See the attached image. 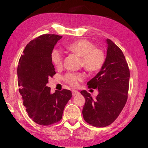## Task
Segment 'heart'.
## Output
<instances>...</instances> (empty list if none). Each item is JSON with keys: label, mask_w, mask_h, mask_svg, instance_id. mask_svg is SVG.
<instances>
[{"label": "heart", "mask_w": 148, "mask_h": 148, "mask_svg": "<svg viewBox=\"0 0 148 148\" xmlns=\"http://www.w3.org/2000/svg\"><path fill=\"white\" fill-rule=\"evenodd\" d=\"M84 67L88 71H95L99 69L102 65V57L95 53H89L84 57ZM81 82L78 76L75 75H69L66 77V82L72 88H77Z\"/></svg>", "instance_id": "1"}]
</instances>
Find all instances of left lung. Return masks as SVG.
Masks as SVG:
<instances>
[{
	"instance_id": "1",
	"label": "left lung",
	"mask_w": 148,
	"mask_h": 148,
	"mask_svg": "<svg viewBox=\"0 0 148 148\" xmlns=\"http://www.w3.org/2000/svg\"><path fill=\"white\" fill-rule=\"evenodd\" d=\"M61 38L59 35L46 34L33 39L23 50L17 66L19 92L23 106L32 121L40 125L59 121L72 95L70 90L56 88L51 91L46 86L48 77L56 74L51 53Z\"/></svg>"
}]
</instances>
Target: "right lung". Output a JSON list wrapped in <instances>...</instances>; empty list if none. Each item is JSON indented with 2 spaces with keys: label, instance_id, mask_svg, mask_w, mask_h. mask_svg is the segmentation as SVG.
Here are the masks:
<instances>
[{
  "label": "right lung",
  "instance_id": "obj_1",
  "mask_svg": "<svg viewBox=\"0 0 148 148\" xmlns=\"http://www.w3.org/2000/svg\"><path fill=\"white\" fill-rule=\"evenodd\" d=\"M129 77L123 53L110 41L101 71L87 83L88 88L96 89V92H81L86 99L82 114L87 123L105 127L117 119L128 98Z\"/></svg>",
  "mask_w": 148,
  "mask_h": 148
}]
</instances>
